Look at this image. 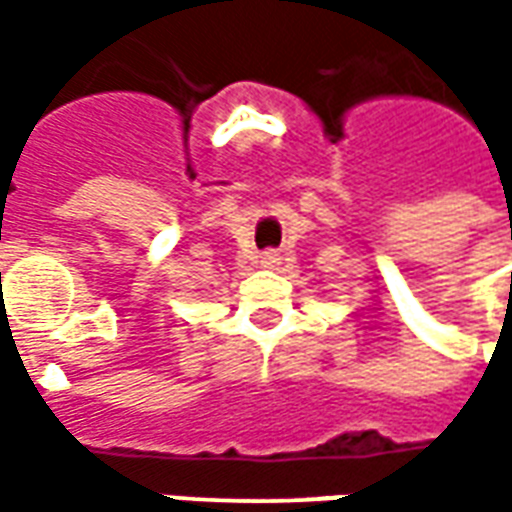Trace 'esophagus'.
<instances>
[{
	"label": "esophagus",
	"mask_w": 512,
	"mask_h": 512,
	"mask_svg": "<svg viewBox=\"0 0 512 512\" xmlns=\"http://www.w3.org/2000/svg\"><path fill=\"white\" fill-rule=\"evenodd\" d=\"M277 263H279V255L274 252V249H268V252H263V255H260V266L263 268H274Z\"/></svg>",
	"instance_id": "esophagus-1"
}]
</instances>
